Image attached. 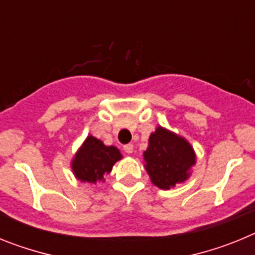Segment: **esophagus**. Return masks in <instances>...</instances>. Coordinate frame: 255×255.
<instances>
[{"mask_svg": "<svg viewBox=\"0 0 255 255\" xmlns=\"http://www.w3.org/2000/svg\"><path fill=\"white\" fill-rule=\"evenodd\" d=\"M124 150H125V153H128V154H131V153L134 152V145H132V144H126V145H124Z\"/></svg>", "mask_w": 255, "mask_h": 255, "instance_id": "esophagus-1", "label": "esophagus"}]
</instances>
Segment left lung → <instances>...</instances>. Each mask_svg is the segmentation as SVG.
<instances>
[{"instance_id":"8db88e82","label":"left lung","mask_w":255,"mask_h":255,"mask_svg":"<svg viewBox=\"0 0 255 255\" xmlns=\"http://www.w3.org/2000/svg\"><path fill=\"white\" fill-rule=\"evenodd\" d=\"M143 158L150 181L162 190H170L185 182L197 163V154L191 144L163 126H157L150 134Z\"/></svg>"}]
</instances>
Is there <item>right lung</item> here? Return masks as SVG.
I'll list each match as a JSON object with an SVG mask.
<instances>
[{
  "mask_svg": "<svg viewBox=\"0 0 255 255\" xmlns=\"http://www.w3.org/2000/svg\"><path fill=\"white\" fill-rule=\"evenodd\" d=\"M121 158L123 154L116 147L106 145L93 135H88L71 159V170L80 182L98 184L105 181L106 175Z\"/></svg>",
  "mask_w": 255,
  "mask_h": 255,
  "instance_id": "obj_1",
  "label": "right lung"
}]
</instances>
